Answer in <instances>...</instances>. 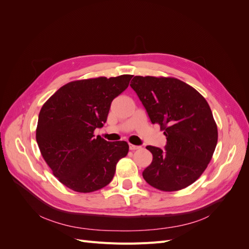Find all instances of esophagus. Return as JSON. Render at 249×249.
Listing matches in <instances>:
<instances>
[{
  "label": "esophagus",
  "mask_w": 249,
  "mask_h": 249,
  "mask_svg": "<svg viewBox=\"0 0 249 249\" xmlns=\"http://www.w3.org/2000/svg\"><path fill=\"white\" fill-rule=\"evenodd\" d=\"M129 147H130V149H131V150H136V149H139V148H140V146H138V145H134V144H130V145H129Z\"/></svg>",
  "instance_id": "obj_1"
}]
</instances>
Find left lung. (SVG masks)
<instances>
[{
    "label": "left lung",
    "instance_id": "8db88e82",
    "mask_svg": "<svg viewBox=\"0 0 249 249\" xmlns=\"http://www.w3.org/2000/svg\"><path fill=\"white\" fill-rule=\"evenodd\" d=\"M130 85L150 122L160 125L167 139L165 149L146 146L153 161L143 170V178L162 191L184 189L202 175L217 144V125L208 102L176 78L136 76Z\"/></svg>",
    "mask_w": 249,
    "mask_h": 249
}]
</instances>
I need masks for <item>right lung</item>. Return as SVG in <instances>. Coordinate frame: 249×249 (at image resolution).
<instances>
[{
    "mask_svg": "<svg viewBox=\"0 0 249 249\" xmlns=\"http://www.w3.org/2000/svg\"><path fill=\"white\" fill-rule=\"evenodd\" d=\"M131 74L67 83L44 103L36 141L44 161L59 182L88 193L107 186L116 164L129 152L125 141L94 136L107 122L112 101L129 86Z\"/></svg>",
    "mask_w": 249,
    "mask_h": 249,
    "instance_id": "add662e5",
    "label": "right lung"
}]
</instances>
